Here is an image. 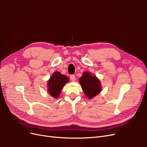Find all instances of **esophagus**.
I'll use <instances>...</instances> for the list:
<instances>
[{"label":"esophagus","instance_id":"1","mask_svg":"<svg viewBox=\"0 0 147 147\" xmlns=\"http://www.w3.org/2000/svg\"><path fill=\"white\" fill-rule=\"evenodd\" d=\"M70 77L71 80H72V82H75V80H76V78H75V76L74 75H71L70 76Z\"/></svg>","mask_w":147,"mask_h":147}]
</instances>
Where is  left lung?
Segmentation results:
<instances>
[{"mask_svg":"<svg viewBox=\"0 0 147 147\" xmlns=\"http://www.w3.org/2000/svg\"><path fill=\"white\" fill-rule=\"evenodd\" d=\"M79 80L83 92L89 99L92 98L100 92L99 80L92 76L90 72H84Z\"/></svg>","mask_w":147,"mask_h":147,"instance_id":"1","label":"left lung"}]
</instances>
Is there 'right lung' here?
I'll return each mask as SVG.
<instances>
[{"mask_svg": "<svg viewBox=\"0 0 147 147\" xmlns=\"http://www.w3.org/2000/svg\"><path fill=\"white\" fill-rule=\"evenodd\" d=\"M69 82V78L59 72H56L52 75L48 80V92L55 98L59 97L64 85Z\"/></svg>", "mask_w": 147, "mask_h": 147, "instance_id": "1", "label": "right lung"}]
</instances>
